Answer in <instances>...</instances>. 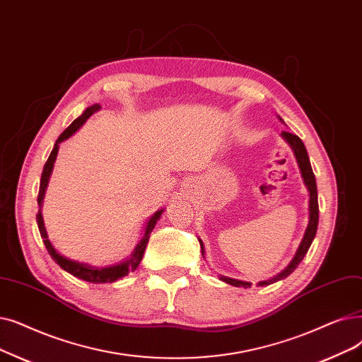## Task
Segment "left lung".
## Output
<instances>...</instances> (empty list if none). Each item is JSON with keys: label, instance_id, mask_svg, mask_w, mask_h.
I'll use <instances>...</instances> for the list:
<instances>
[{"label": "left lung", "instance_id": "obj_1", "mask_svg": "<svg viewBox=\"0 0 362 362\" xmlns=\"http://www.w3.org/2000/svg\"><path fill=\"white\" fill-rule=\"evenodd\" d=\"M282 137H284L287 142L290 144L291 149L294 151V155H296V160L298 163V167H300V171H302V177L305 180V185L308 186V191H309V225L306 228V232H305V237L300 243V245H298L297 248V253L294 256V259L291 260V263L287 266V268L282 271L281 274H278L275 278H271L268 281H262L259 282V286H269L272 284V282H276L282 278L288 276L297 266L298 263H300L305 257V255L308 253V250L313 241V238H315L317 235V228H318V192H317V182H315V176H313V171H312V167H310V161H309V156H308V152H306V148L302 142V139L293 134V133H288V132H282L281 133ZM199 245H201V251H202V256H204V245L199 240ZM220 279L225 281L226 284H230L233 287H244V288H248L251 287L250 282H245V281H240V279H233V278H228V276H220Z\"/></svg>", "mask_w": 362, "mask_h": 362}]
</instances>
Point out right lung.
Instances as JSON below:
<instances>
[{"instance_id": "right-lung-1", "label": "right lung", "mask_w": 362, "mask_h": 362, "mask_svg": "<svg viewBox=\"0 0 362 362\" xmlns=\"http://www.w3.org/2000/svg\"><path fill=\"white\" fill-rule=\"evenodd\" d=\"M100 109V105H93L90 107H87L84 114L81 117H78L69 127L62 133L59 136V139L56 140L54 144V148L49 156V160H47L45 165H44V170H42V175H41V182H40V191H38V204L41 207V202H42V198H44V192H45V187H47V183H49V179H50V175H52V170H53V165H54V161H56V156H57V151H59V144L64 142V140H66L68 137H71L78 129L81 127V125L87 121V118L94 114L96 111H99ZM164 210H160L156 211L149 220H148V225H146V229H145V235L144 238L140 240V243L137 244L136 250L133 251V255L119 264H115V266H109V268H93V266H88L86 263H80V262H74V260H69L64 256H60L57 251L54 250V247L52 245V243L49 241V238H47V232H45V228H44V222H42V216H41V210L38 211L37 214V223H38V229H40V233H41V238L44 241V245L47 248V251H49L52 259L60 266L62 269L69 272L71 275L80 278V279H84V281H88V282H93V284H105V282H114L117 281L118 278L121 276H125L129 272H134L136 268L139 266L140 260H142L144 257V253H145V248H146V244H148V240H149V235L156 223V220H158L161 217Z\"/></svg>"}]
</instances>
